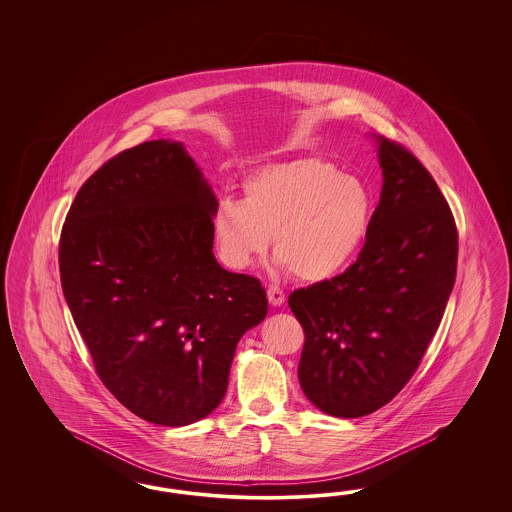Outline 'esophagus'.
<instances>
[{"label":"esophagus","instance_id":"34e87169","mask_svg":"<svg viewBox=\"0 0 512 512\" xmlns=\"http://www.w3.org/2000/svg\"><path fill=\"white\" fill-rule=\"evenodd\" d=\"M266 296H268V302L272 304V306H281L283 302H285V293L279 289V287H268V291H266Z\"/></svg>","mask_w":512,"mask_h":512}]
</instances>
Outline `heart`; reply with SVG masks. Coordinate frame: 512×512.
Returning a JSON list of instances; mask_svg holds the SVG:
<instances>
[{"label":"heart","mask_w":512,"mask_h":512,"mask_svg":"<svg viewBox=\"0 0 512 512\" xmlns=\"http://www.w3.org/2000/svg\"><path fill=\"white\" fill-rule=\"evenodd\" d=\"M373 201L357 176L321 157L264 165L242 184V202H217L214 236L221 261L244 270L268 248L276 266L304 281L341 272L362 246Z\"/></svg>","instance_id":"obj_1"}]
</instances>
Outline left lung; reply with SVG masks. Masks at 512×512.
I'll return each mask as SVG.
<instances>
[{
    "label": "left lung",
    "instance_id": "obj_1",
    "mask_svg": "<svg viewBox=\"0 0 512 512\" xmlns=\"http://www.w3.org/2000/svg\"><path fill=\"white\" fill-rule=\"evenodd\" d=\"M377 144L383 189L357 261L289 296L306 336L300 387L317 409L340 419L370 415L407 385L456 278L449 202L407 148L385 137Z\"/></svg>",
    "mask_w": 512,
    "mask_h": 512
}]
</instances>
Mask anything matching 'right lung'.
Listing matches in <instances>:
<instances>
[{"mask_svg": "<svg viewBox=\"0 0 512 512\" xmlns=\"http://www.w3.org/2000/svg\"><path fill=\"white\" fill-rule=\"evenodd\" d=\"M216 195L182 142L148 140L78 189L60 236L67 306L95 372L140 419L186 426L223 400L261 281L214 257Z\"/></svg>", "mask_w": 512, "mask_h": 512, "instance_id": "right-lung-1", "label": "right lung"}]
</instances>
